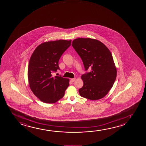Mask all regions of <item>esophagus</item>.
Segmentation results:
<instances>
[{
    "label": "esophagus",
    "mask_w": 146,
    "mask_h": 146,
    "mask_svg": "<svg viewBox=\"0 0 146 146\" xmlns=\"http://www.w3.org/2000/svg\"><path fill=\"white\" fill-rule=\"evenodd\" d=\"M75 80H76V78H72V79H71V81H72V82H74V81H75Z\"/></svg>",
    "instance_id": "esophagus-1"
}]
</instances>
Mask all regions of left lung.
I'll use <instances>...</instances> for the list:
<instances>
[{"label":"left lung","mask_w":146,"mask_h":146,"mask_svg":"<svg viewBox=\"0 0 146 146\" xmlns=\"http://www.w3.org/2000/svg\"><path fill=\"white\" fill-rule=\"evenodd\" d=\"M72 45L82 59L85 70L91 71L81 76L84 85L79 90L80 96L99 100L108 94L114 85L117 69L112 54L105 45L92 38L74 39Z\"/></svg>","instance_id":"left-lung-1"}]
</instances>
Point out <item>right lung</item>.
Masks as SVG:
<instances>
[{
  "label": "right lung",
  "mask_w": 146,
  "mask_h": 146,
  "mask_svg": "<svg viewBox=\"0 0 146 146\" xmlns=\"http://www.w3.org/2000/svg\"><path fill=\"white\" fill-rule=\"evenodd\" d=\"M71 40L45 42L36 47L30 57L28 79L33 94L45 103H54L63 97L69 80L61 76L53 77L60 68L61 56L71 45Z\"/></svg>",
  "instance_id": "add662e5"
}]
</instances>
